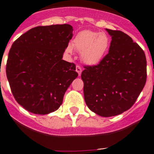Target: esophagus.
<instances>
[{
	"instance_id": "esophagus-1",
	"label": "esophagus",
	"mask_w": 154,
	"mask_h": 154,
	"mask_svg": "<svg viewBox=\"0 0 154 154\" xmlns=\"http://www.w3.org/2000/svg\"><path fill=\"white\" fill-rule=\"evenodd\" d=\"M76 71H77V73H78V75H79V76H81V72H82V69H81V66H78V65H77V66H76Z\"/></svg>"
}]
</instances>
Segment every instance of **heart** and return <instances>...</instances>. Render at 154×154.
I'll list each match as a JSON object with an SVG mask.
<instances>
[{
    "instance_id": "heart-1",
    "label": "heart",
    "mask_w": 154,
    "mask_h": 154,
    "mask_svg": "<svg viewBox=\"0 0 154 154\" xmlns=\"http://www.w3.org/2000/svg\"><path fill=\"white\" fill-rule=\"evenodd\" d=\"M110 38L105 32L84 30L76 35L66 47V52L73 53V47L81 53V59L87 65L94 66L99 63L110 46Z\"/></svg>"
}]
</instances>
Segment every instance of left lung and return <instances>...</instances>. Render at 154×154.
Masks as SVG:
<instances>
[{"label":"left lung","mask_w":154,"mask_h":154,"mask_svg":"<svg viewBox=\"0 0 154 154\" xmlns=\"http://www.w3.org/2000/svg\"><path fill=\"white\" fill-rule=\"evenodd\" d=\"M112 37L109 53L81 73L84 95L91 111L103 117L118 116L133 106L146 81L143 50L121 31L106 29Z\"/></svg>","instance_id":"1"}]
</instances>
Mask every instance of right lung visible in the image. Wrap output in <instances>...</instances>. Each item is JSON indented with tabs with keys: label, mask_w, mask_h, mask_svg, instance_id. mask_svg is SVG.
I'll use <instances>...</instances> for the list:
<instances>
[{
	"label": "right lung",
	"mask_w": 154,
	"mask_h": 154,
	"mask_svg": "<svg viewBox=\"0 0 154 154\" xmlns=\"http://www.w3.org/2000/svg\"><path fill=\"white\" fill-rule=\"evenodd\" d=\"M70 25L33 28L11 45L6 73L14 98L25 110L38 115L55 112L78 73L63 60L73 37Z\"/></svg>",
	"instance_id": "add662e5"
}]
</instances>
